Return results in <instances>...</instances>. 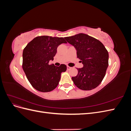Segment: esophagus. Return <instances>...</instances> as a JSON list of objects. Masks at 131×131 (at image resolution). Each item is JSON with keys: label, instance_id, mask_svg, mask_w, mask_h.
<instances>
[{"label": "esophagus", "instance_id": "34e87169", "mask_svg": "<svg viewBox=\"0 0 131 131\" xmlns=\"http://www.w3.org/2000/svg\"><path fill=\"white\" fill-rule=\"evenodd\" d=\"M71 69V67H69V66H67V70H69Z\"/></svg>", "mask_w": 131, "mask_h": 131}]
</instances>
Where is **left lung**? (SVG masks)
Returning <instances> with one entry per match:
<instances>
[{"label":"left lung","instance_id":"1","mask_svg":"<svg viewBox=\"0 0 131 131\" xmlns=\"http://www.w3.org/2000/svg\"><path fill=\"white\" fill-rule=\"evenodd\" d=\"M65 39L75 47L77 57L84 65L77 68L78 75L72 78L74 84L85 91L97 88L104 78L109 65V54L105 46L96 38L83 33Z\"/></svg>","mask_w":131,"mask_h":131}]
</instances>
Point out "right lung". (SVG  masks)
Wrapping results in <instances>:
<instances>
[{
  "instance_id": "right-lung-1",
  "label": "right lung",
  "mask_w": 131,
  "mask_h": 131,
  "mask_svg": "<svg viewBox=\"0 0 131 131\" xmlns=\"http://www.w3.org/2000/svg\"><path fill=\"white\" fill-rule=\"evenodd\" d=\"M67 43L63 38L39 36L30 41L23 51L22 68L31 85L40 92L53 90L59 84L61 74L67 66L50 64L53 60L57 47Z\"/></svg>"
}]
</instances>
